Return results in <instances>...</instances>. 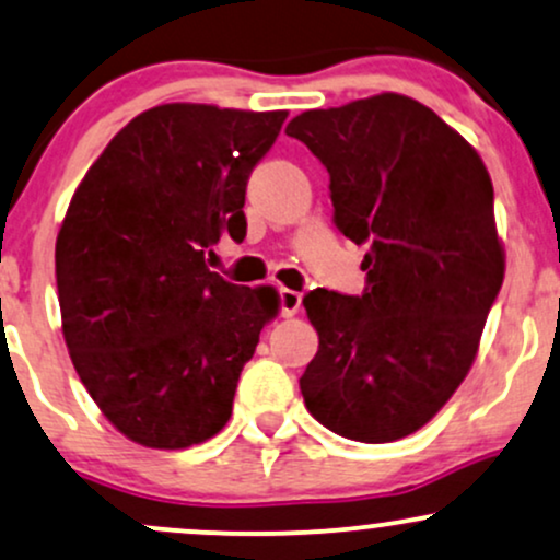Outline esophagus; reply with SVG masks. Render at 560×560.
Instances as JSON below:
<instances>
[{
  "mask_svg": "<svg viewBox=\"0 0 560 560\" xmlns=\"http://www.w3.org/2000/svg\"><path fill=\"white\" fill-rule=\"evenodd\" d=\"M279 305H281V315H284V318H292V315L300 313L302 294L294 292V289H279Z\"/></svg>",
  "mask_w": 560,
  "mask_h": 560,
  "instance_id": "34e87169",
  "label": "esophagus"
}]
</instances>
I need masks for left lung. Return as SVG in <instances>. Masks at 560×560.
<instances>
[{
  "mask_svg": "<svg viewBox=\"0 0 560 560\" xmlns=\"http://www.w3.org/2000/svg\"><path fill=\"white\" fill-rule=\"evenodd\" d=\"M287 135L328 170L336 226L368 245L362 298H305L320 341L305 407L349 441H399L467 378L501 292L493 182L454 127L401 93L302 112Z\"/></svg>",
  "mask_w": 560,
  "mask_h": 560,
  "instance_id": "left-lung-1",
  "label": "left lung"
}]
</instances>
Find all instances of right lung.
<instances>
[{
    "instance_id": "right-lung-1",
    "label": "right lung",
    "mask_w": 560,
    "mask_h": 560,
    "mask_svg": "<svg viewBox=\"0 0 560 560\" xmlns=\"http://www.w3.org/2000/svg\"><path fill=\"white\" fill-rule=\"evenodd\" d=\"M287 112L161 104L93 161L57 234L62 334L106 420L145 448H190L232 417L279 292L208 268L247 232L245 187Z\"/></svg>"
}]
</instances>
